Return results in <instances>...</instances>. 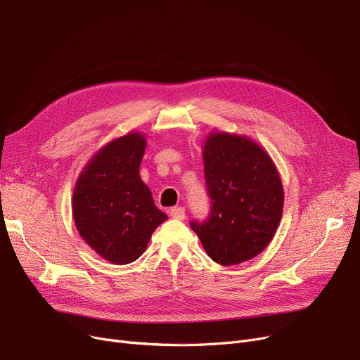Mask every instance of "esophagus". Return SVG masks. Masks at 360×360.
<instances>
[{
	"label": "esophagus",
	"mask_w": 360,
	"mask_h": 360,
	"mask_svg": "<svg viewBox=\"0 0 360 360\" xmlns=\"http://www.w3.org/2000/svg\"><path fill=\"white\" fill-rule=\"evenodd\" d=\"M169 213L174 219H178V221H182V219H185V209L181 207V206L179 207H172L169 210Z\"/></svg>",
	"instance_id": "esophagus-1"
}]
</instances>
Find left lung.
I'll list each match as a JSON object with an SVG mask.
<instances>
[{"instance_id": "left-lung-1", "label": "left lung", "mask_w": 360, "mask_h": 360, "mask_svg": "<svg viewBox=\"0 0 360 360\" xmlns=\"http://www.w3.org/2000/svg\"><path fill=\"white\" fill-rule=\"evenodd\" d=\"M212 213L193 222L206 253L232 266L260 255L272 241L284 209V188L268 151L255 139L212 131L202 144Z\"/></svg>"}]
</instances>
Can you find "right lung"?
<instances>
[{
  "label": "right lung",
  "instance_id": "obj_1",
  "mask_svg": "<svg viewBox=\"0 0 360 360\" xmlns=\"http://www.w3.org/2000/svg\"><path fill=\"white\" fill-rule=\"evenodd\" d=\"M146 146V135L136 131L112 139L88 160L73 188L77 232L101 259L115 264L141 256L151 233L167 219L139 176Z\"/></svg>",
  "mask_w": 360,
  "mask_h": 360
}]
</instances>
